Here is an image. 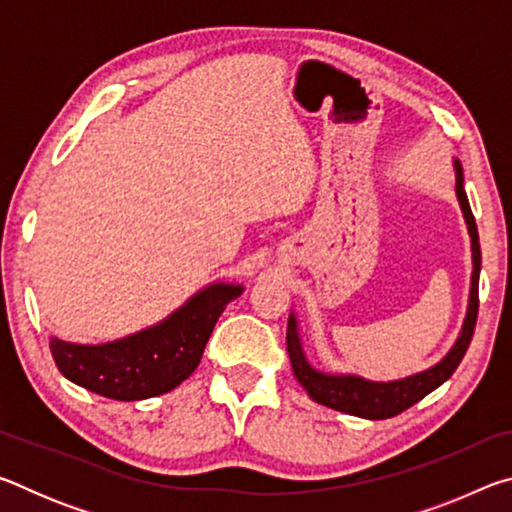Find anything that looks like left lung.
<instances>
[{
    "mask_svg": "<svg viewBox=\"0 0 512 512\" xmlns=\"http://www.w3.org/2000/svg\"><path fill=\"white\" fill-rule=\"evenodd\" d=\"M456 167V196L461 203V210L465 216L467 230L472 237V287H470V305H467V314L463 320V329L458 334L454 348L447 352L443 361H438L436 366L429 370H422L418 375H411L406 379L397 381H368L357 375H327L309 366L302 352L300 336H298V320L296 316H289L287 325V350L291 357L293 375L302 384V388L309 393V397L318 404L329 406V409L359 415V418L368 420H386L393 415L402 413L420 402L424 395L436 391L440 384L454 375L458 363L465 357L467 348H470L476 314H479V273H481V246H479V232H476V221L467 203V194L463 189V169L458 160L454 162Z\"/></svg>",
    "mask_w": 512,
    "mask_h": 512,
    "instance_id": "8db88e82",
    "label": "left lung"
}]
</instances>
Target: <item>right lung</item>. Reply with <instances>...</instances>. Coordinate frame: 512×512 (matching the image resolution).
<instances>
[{"label":"right lung","mask_w":512,"mask_h":512,"mask_svg":"<svg viewBox=\"0 0 512 512\" xmlns=\"http://www.w3.org/2000/svg\"><path fill=\"white\" fill-rule=\"evenodd\" d=\"M241 291L239 284H210L162 323L112 343L79 345L54 336L51 357L69 381L110 400L169 393L201 363L216 320Z\"/></svg>","instance_id":"right-lung-1"}]
</instances>
